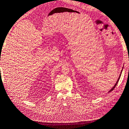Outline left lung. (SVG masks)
I'll list each match as a JSON object with an SVG mask.
<instances>
[{"label": "left lung", "instance_id": "obj_1", "mask_svg": "<svg viewBox=\"0 0 129 129\" xmlns=\"http://www.w3.org/2000/svg\"><path fill=\"white\" fill-rule=\"evenodd\" d=\"M123 67H122V71H121V73H120V75H119V78H118V80H117V81H116V82L115 83V85L114 86L112 87V88L111 89V90H110V91H108V92H111V91H112L114 89V88H115L116 87V85H117V84L118 83V82H119V79H120V76H121V74H122V70H123Z\"/></svg>", "mask_w": 129, "mask_h": 129}]
</instances>
